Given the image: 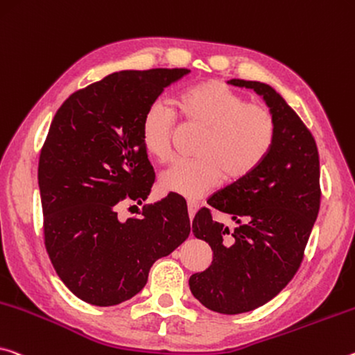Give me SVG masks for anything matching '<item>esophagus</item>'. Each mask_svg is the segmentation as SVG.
<instances>
[{
	"instance_id": "34e87169",
	"label": "esophagus",
	"mask_w": 355,
	"mask_h": 355,
	"mask_svg": "<svg viewBox=\"0 0 355 355\" xmlns=\"http://www.w3.org/2000/svg\"><path fill=\"white\" fill-rule=\"evenodd\" d=\"M198 210H199V204H198V202L188 200V213H189V218H191V219L194 218L196 211H198Z\"/></svg>"
}]
</instances>
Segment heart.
Returning <instances> with one entry per match:
<instances>
[{"mask_svg": "<svg viewBox=\"0 0 355 355\" xmlns=\"http://www.w3.org/2000/svg\"><path fill=\"white\" fill-rule=\"evenodd\" d=\"M175 105L189 125L205 129L199 159L178 161L161 173L164 193L198 199L226 177L237 182L248 177L268 156L275 140V121L266 107L246 103L243 96L219 80L184 88ZM175 114L164 103L150 105L140 123V140L157 162L172 157Z\"/></svg>", "mask_w": 355, "mask_h": 355, "instance_id": "b5f03b06", "label": "heart"}]
</instances>
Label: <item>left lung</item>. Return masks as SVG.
Here are the masks:
<instances>
[{
	"label": "left lung",
	"instance_id": "obj_1",
	"mask_svg": "<svg viewBox=\"0 0 355 355\" xmlns=\"http://www.w3.org/2000/svg\"><path fill=\"white\" fill-rule=\"evenodd\" d=\"M227 83L262 96L275 121L268 156L248 177L208 199L239 224L230 232L208 208L196 213L193 234L211 246V266L189 278L205 308L223 314L252 311L278 295L299 270L320 205L319 153L314 137L267 83Z\"/></svg>",
	"mask_w": 355,
	"mask_h": 355
}]
</instances>
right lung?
I'll list each match as a JSON object with an SVG mask.
<instances>
[{
	"mask_svg": "<svg viewBox=\"0 0 355 355\" xmlns=\"http://www.w3.org/2000/svg\"><path fill=\"white\" fill-rule=\"evenodd\" d=\"M189 72H114L72 93L53 116L37 168L44 243L61 281L83 302L132 299L157 259L188 239V208L173 196L126 221L118 208L148 198L155 172L140 123L164 88Z\"/></svg>",
	"mask_w": 355,
	"mask_h": 355,
	"instance_id": "obj_1",
	"label": "right lung"
}]
</instances>
